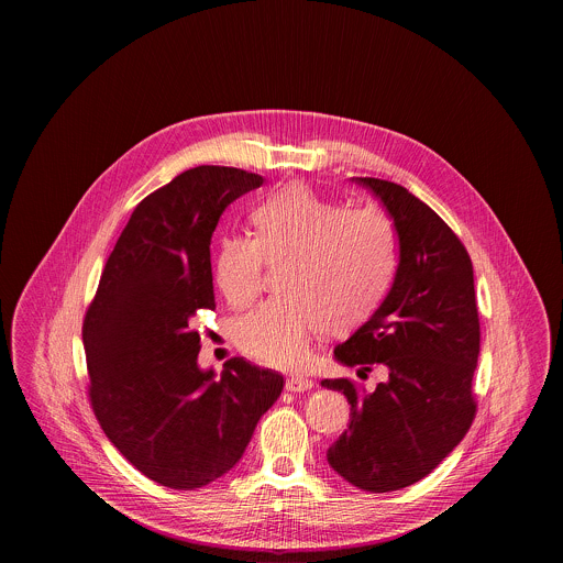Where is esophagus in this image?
Here are the masks:
<instances>
[{
    "mask_svg": "<svg viewBox=\"0 0 563 563\" xmlns=\"http://www.w3.org/2000/svg\"><path fill=\"white\" fill-rule=\"evenodd\" d=\"M314 386V382L310 379V377H303V375H291L289 379H287V384H285V388L289 390V393H306V390H310Z\"/></svg>",
    "mask_w": 563,
    "mask_h": 563,
    "instance_id": "esophagus-1",
    "label": "esophagus"
}]
</instances>
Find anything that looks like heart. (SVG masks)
<instances>
[{
	"label": "heart",
	"instance_id": "1",
	"mask_svg": "<svg viewBox=\"0 0 563 563\" xmlns=\"http://www.w3.org/2000/svg\"><path fill=\"white\" fill-rule=\"evenodd\" d=\"M251 219L255 239L228 234L217 244L214 285L244 308L262 291L266 266L285 264V294L242 317L234 342L264 365L299 369L324 329L344 333L374 314L397 272V228L379 207H346L306 184L274 191Z\"/></svg>",
	"mask_w": 563,
	"mask_h": 563
}]
</instances>
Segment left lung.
<instances>
[{"label": "left lung", "mask_w": 563, "mask_h": 563, "mask_svg": "<svg viewBox=\"0 0 563 563\" xmlns=\"http://www.w3.org/2000/svg\"><path fill=\"white\" fill-rule=\"evenodd\" d=\"M358 184L395 219L401 255L390 294L333 354L365 372L379 363L388 379L374 393L349 377L322 379L350 402L349 429L327 460L354 487L384 494L424 479L471 429L482 331L473 264L454 230L402 186Z\"/></svg>", "instance_id": "1"}]
</instances>
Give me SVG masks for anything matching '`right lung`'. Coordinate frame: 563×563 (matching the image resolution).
I'll list each match as a JSON object with an SVG mask.
<instances>
[{"label":"right lung","mask_w":563,"mask_h":563,"mask_svg":"<svg viewBox=\"0 0 563 563\" xmlns=\"http://www.w3.org/2000/svg\"><path fill=\"white\" fill-rule=\"evenodd\" d=\"M262 184L242 168L196 166L145 196L84 317L92 411L118 452L164 487L196 489L225 475L285 384L239 356L221 377L196 363L194 317L214 308L217 221Z\"/></svg>","instance_id":"right-lung-1"}]
</instances>
